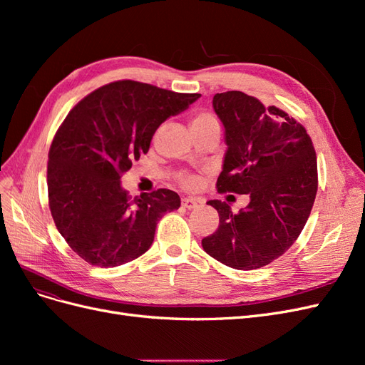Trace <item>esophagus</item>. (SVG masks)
Segmentation results:
<instances>
[{"label":"esophagus","instance_id":"esophagus-1","mask_svg":"<svg viewBox=\"0 0 365 365\" xmlns=\"http://www.w3.org/2000/svg\"><path fill=\"white\" fill-rule=\"evenodd\" d=\"M197 205H200V201L195 200V197H184V200H182V207L184 208L192 210V208H196Z\"/></svg>","mask_w":365,"mask_h":365}]
</instances>
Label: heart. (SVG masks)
Instances as JSON below:
<instances>
[{"mask_svg":"<svg viewBox=\"0 0 365 365\" xmlns=\"http://www.w3.org/2000/svg\"><path fill=\"white\" fill-rule=\"evenodd\" d=\"M217 120L208 113H197L192 117V129H196V128H204V126H208V125H216ZM193 184V180H187L185 181V185H192Z\"/></svg>","mask_w":365,"mask_h":365,"instance_id":"b5f03b06","label":"heart"}]
</instances>
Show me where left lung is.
Listing matches in <instances>:
<instances>
[{
	"label": "left lung",
	"mask_w": 365,
	"mask_h": 365,
	"mask_svg": "<svg viewBox=\"0 0 365 365\" xmlns=\"http://www.w3.org/2000/svg\"><path fill=\"white\" fill-rule=\"evenodd\" d=\"M213 109L227 145L217 190L248 195L250 202L236 215L227 202L208 201L219 227L202 248L230 268L257 269L294 244L311 215L318 185L312 140L282 109L242 91L215 94Z\"/></svg>",
	"instance_id": "left-lung-1"
}]
</instances>
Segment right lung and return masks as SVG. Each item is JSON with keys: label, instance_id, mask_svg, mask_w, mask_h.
<instances>
[{"label": "right lung", "instance_id": "1", "mask_svg": "<svg viewBox=\"0 0 365 365\" xmlns=\"http://www.w3.org/2000/svg\"><path fill=\"white\" fill-rule=\"evenodd\" d=\"M201 94L120 81L77 103L48 153V200L59 233L91 264L114 268L145 254L158 220L178 210V193L160 189L130 200L121 175L148 153L153 134Z\"/></svg>", "mask_w": 365, "mask_h": 365}]
</instances>
